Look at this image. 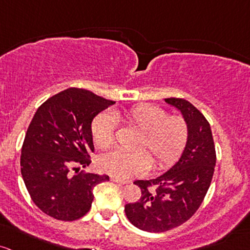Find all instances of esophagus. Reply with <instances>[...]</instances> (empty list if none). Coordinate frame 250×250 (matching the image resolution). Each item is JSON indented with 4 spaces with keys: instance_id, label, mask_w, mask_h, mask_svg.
I'll list each match as a JSON object with an SVG mask.
<instances>
[{
    "instance_id": "esophagus-1",
    "label": "esophagus",
    "mask_w": 250,
    "mask_h": 250,
    "mask_svg": "<svg viewBox=\"0 0 250 250\" xmlns=\"http://www.w3.org/2000/svg\"><path fill=\"white\" fill-rule=\"evenodd\" d=\"M110 180L112 183L121 184V185H125V184H128V182H125V180H121V179H119V178H115V177H111Z\"/></svg>"
}]
</instances>
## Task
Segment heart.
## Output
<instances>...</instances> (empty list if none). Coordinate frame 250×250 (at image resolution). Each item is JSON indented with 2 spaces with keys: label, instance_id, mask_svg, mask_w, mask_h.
<instances>
[{
  "label": "heart",
  "instance_id": "heart-1",
  "mask_svg": "<svg viewBox=\"0 0 250 250\" xmlns=\"http://www.w3.org/2000/svg\"><path fill=\"white\" fill-rule=\"evenodd\" d=\"M127 127L139 130L134 152L114 150L100 156L98 168L119 179L145 174L152 166L155 169L171 167L180 158L188 140V125L179 115H168L165 109L141 103L116 112ZM116 120L108 112H101L91 125L92 140L100 149L115 144Z\"/></svg>",
  "mask_w": 250,
  "mask_h": 250
}]
</instances>
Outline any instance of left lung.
<instances>
[{"label":"left lung","instance_id":"1","mask_svg":"<svg viewBox=\"0 0 250 250\" xmlns=\"http://www.w3.org/2000/svg\"><path fill=\"white\" fill-rule=\"evenodd\" d=\"M165 101L182 111L188 140L182 158L165 174L134 182L141 197L125 204V215L133 226L149 232L167 231L188 221L204 201L216 166L212 133L204 115L183 98Z\"/></svg>","mask_w":250,"mask_h":250}]
</instances>
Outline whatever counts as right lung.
Wrapping results in <instances>:
<instances>
[{
  "instance_id": "add662e5",
  "label": "right lung",
  "mask_w": 250,
  "mask_h": 250,
  "mask_svg": "<svg viewBox=\"0 0 250 250\" xmlns=\"http://www.w3.org/2000/svg\"><path fill=\"white\" fill-rule=\"evenodd\" d=\"M114 103L70 87L38 108L24 136L20 165L32 201L46 215L59 221L83 217L91 208L95 186L109 180L105 174L78 172L77 166L91 163V122Z\"/></svg>"
}]
</instances>
